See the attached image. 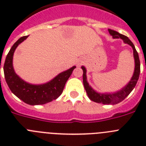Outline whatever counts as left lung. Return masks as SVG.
Masks as SVG:
<instances>
[{
  "instance_id": "1",
  "label": "left lung",
  "mask_w": 146,
  "mask_h": 146,
  "mask_svg": "<svg viewBox=\"0 0 146 146\" xmlns=\"http://www.w3.org/2000/svg\"><path fill=\"white\" fill-rule=\"evenodd\" d=\"M110 34L113 36L114 38H121L123 42L126 44H128L133 49L134 58H135V72L131 80L129 82V83L125 86L124 88L120 90L119 91L113 94H99L96 92L94 89L89 86L88 82L87 81V77H86V69L84 66H82V71H83V75H82V80H83V85H84L85 89L88 94V96L89 99L95 102L96 103H100V104H115L121 102L128 96L129 94L131 92L134 88L136 86L137 80L139 79V76L140 73V62L139 59V55L135 47V45L130 41L129 38L127 36L123 34H121L118 32L113 31L111 29H108Z\"/></svg>"
}]
</instances>
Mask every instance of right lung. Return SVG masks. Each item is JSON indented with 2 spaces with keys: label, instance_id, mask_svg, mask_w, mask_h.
Returning a JSON list of instances; mask_svg holds the SVG:
<instances>
[{
  "label": "right lung",
  "instance_id": "obj_1",
  "mask_svg": "<svg viewBox=\"0 0 146 146\" xmlns=\"http://www.w3.org/2000/svg\"><path fill=\"white\" fill-rule=\"evenodd\" d=\"M28 36H23L14 44L8 53L3 66L5 79L11 92L22 101L30 105H38L50 102L60 96L66 82L76 66L63 72L50 80L42 85H32L25 82L15 72L13 68V55L17 46Z\"/></svg>",
  "mask_w": 146,
  "mask_h": 146
}]
</instances>
